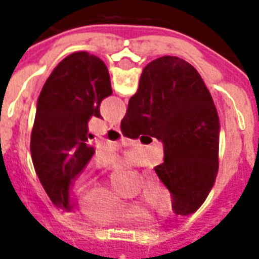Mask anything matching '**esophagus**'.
Listing matches in <instances>:
<instances>
[{
    "label": "esophagus",
    "mask_w": 259,
    "mask_h": 259,
    "mask_svg": "<svg viewBox=\"0 0 259 259\" xmlns=\"http://www.w3.org/2000/svg\"><path fill=\"white\" fill-rule=\"evenodd\" d=\"M111 129L119 132V123H118V122H114V123H111Z\"/></svg>",
    "instance_id": "1"
}]
</instances>
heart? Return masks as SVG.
<instances>
[{
	"label": "heart",
	"mask_w": 259,
	"mask_h": 259,
	"mask_svg": "<svg viewBox=\"0 0 259 259\" xmlns=\"http://www.w3.org/2000/svg\"><path fill=\"white\" fill-rule=\"evenodd\" d=\"M90 183H84L83 188L89 189ZM140 204L145 209L154 212L166 213L170 208V196L168 189L156 177H148L144 180L138 195ZM80 209L84 217L97 223H119L137 219L144 215L136 205H130L119 200L103 187H94L82 196Z\"/></svg>",
	"instance_id": "heart-1"
}]
</instances>
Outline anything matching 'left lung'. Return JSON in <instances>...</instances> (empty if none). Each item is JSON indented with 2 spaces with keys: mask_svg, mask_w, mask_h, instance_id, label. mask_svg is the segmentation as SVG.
I'll return each mask as SVG.
<instances>
[{
  "mask_svg": "<svg viewBox=\"0 0 259 259\" xmlns=\"http://www.w3.org/2000/svg\"><path fill=\"white\" fill-rule=\"evenodd\" d=\"M109 70L98 56L74 52L55 67L36 105L30 156L42 188L55 205L70 211L71 181L95 153L90 117L101 118V102L111 95Z\"/></svg>",
  "mask_w": 259,
  "mask_h": 259,
  "instance_id": "8db88e82",
  "label": "left lung"
}]
</instances>
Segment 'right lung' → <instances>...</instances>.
I'll use <instances>...</instances> for the list:
<instances>
[{"label": "right lung", "mask_w": 259, "mask_h": 259, "mask_svg": "<svg viewBox=\"0 0 259 259\" xmlns=\"http://www.w3.org/2000/svg\"><path fill=\"white\" fill-rule=\"evenodd\" d=\"M122 134H149L164 142V162L154 168L169 189L177 215H191L215 184L221 123L212 97L196 68L177 56H162L142 71L130 98Z\"/></svg>", "instance_id": "1"}]
</instances>
